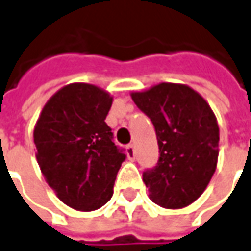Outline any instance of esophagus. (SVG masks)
I'll return each mask as SVG.
<instances>
[{"instance_id":"34e87169","label":"esophagus","mask_w":251,"mask_h":251,"mask_svg":"<svg viewBox=\"0 0 251 251\" xmlns=\"http://www.w3.org/2000/svg\"><path fill=\"white\" fill-rule=\"evenodd\" d=\"M126 154H127V158L130 159V161H133L134 159V146L133 144H129L127 147H126Z\"/></svg>"}]
</instances>
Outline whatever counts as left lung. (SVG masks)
I'll list each match as a JSON object with an SVG mask.
<instances>
[{
	"label": "left lung",
	"instance_id": "left-lung-1",
	"mask_svg": "<svg viewBox=\"0 0 251 251\" xmlns=\"http://www.w3.org/2000/svg\"><path fill=\"white\" fill-rule=\"evenodd\" d=\"M133 101L152 121L159 161L143 173L152 202L183 209L203 194L217 168L220 130L209 103L183 83L162 82L132 92Z\"/></svg>",
	"mask_w": 251,
	"mask_h": 251
}]
</instances>
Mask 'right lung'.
<instances>
[{
    "mask_svg": "<svg viewBox=\"0 0 251 251\" xmlns=\"http://www.w3.org/2000/svg\"><path fill=\"white\" fill-rule=\"evenodd\" d=\"M112 96L90 83H68L44 105L34 126L37 162L63 203L79 211L111 199L126 155L105 124Z\"/></svg>",
    "mask_w": 251,
    "mask_h": 251,
    "instance_id": "1",
    "label": "right lung"
}]
</instances>
